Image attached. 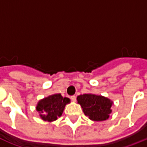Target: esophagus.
<instances>
[{"mask_svg": "<svg viewBox=\"0 0 147 147\" xmlns=\"http://www.w3.org/2000/svg\"><path fill=\"white\" fill-rule=\"evenodd\" d=\"M71 101H72V102H76V96H75V95L71 96Z\"/></svg>", "mask_w": 147, "mask_h": 147, "instance_id": "34e87169", "label": "esophagus"}]
</instances>
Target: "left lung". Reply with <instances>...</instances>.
I'll return each mask as SVG.
<instances>
[{
  "label": "left lung",
  "instance_id": "1",
  "mask_svg": "<svg viewBox=\"0 0 147 147\" xmlns=\"http://www.w3.org/2000/svg\"><path fill=\"white\" fill-rule=\"evenodd\" d=\"M84 114L94 121H104L112 113L111 107L113 102L108 98L92 94H84L77 97Z\"/></svg>",
  "mask_w": 147,
  "mask_h": 147
}]
</instances>
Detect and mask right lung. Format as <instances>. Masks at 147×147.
<instances>
[{"instance_id":"obj_1","label":"right lung","mask_w":147,"mask_h":147,"mask_svg":"<svg viewBox=\"0 0 147 147\" xmlns=\"http://www.w3.org/2000/svg\"><path fill=\"white\" fill-rule=\"evenodd\" d=\"M70 103L68 98H63L61 94H55L40 100L36 106L39 116L45 121L52 122L61 117L65 105Z\"/></svg>"}]
</instances>
